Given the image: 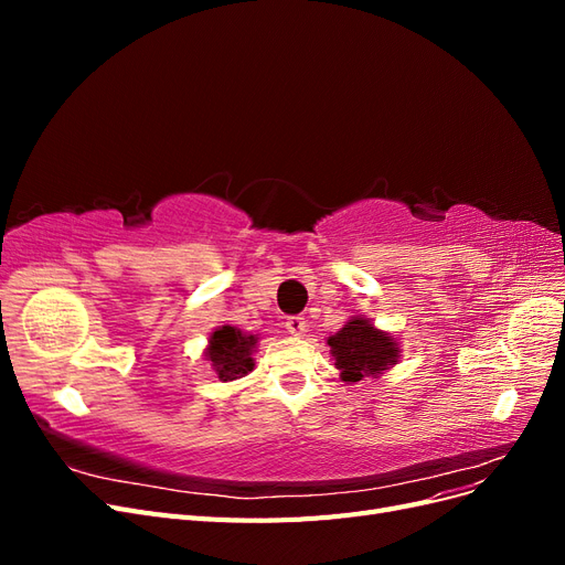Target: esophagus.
<instances>
[{
    "label": "esophagus",
    "mask_w": 565,
    "mask_h": 565,
    "mask_svg": "<svg viewBox=\"0 0 565 565\" xmlns=\"http://www.w3.org/2000/svg\"><path fill=\"white\" fill-rule=\"evenodd\" d=\"M306 328H309V322H306V318H301V316H289L285 320V330L295 337H301L306 332Z\"/></svg>",
    "instance_id": "esophagus-1"
}]
</instances>
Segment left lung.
Here are the masks:
<instances>
[{"label":"left lung","mask_w":565,"mask_h":565,"mask_svg":"<svg viewBox=\"0 0 565 565\" xmlns=\"http://www.w3.org/2000/svg\"><path fill=\"white\" fill-rule=\"evenodd\" d=\"M334 367L344 382H361L365 377L377 380L384 370L398 363V341L388 332L374 328L367 318L355 316L344 328L328 339Z\"/></svg>","instance_id":"8db88e82"}]
</instances>
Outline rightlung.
<instances>
[{
  "label": "right lung",
  "instance_id": "1",
  "mask_svg": "<svg viewBox=\"0 0 565 565\" xmlns=\"http://www.w3.org/2000/svg\"><path fill=\"white\" fill-rule=\"evenodd\" d=\"M259 337L247 334L231 324H221L210 334V347L204 358L212 363V370L221 382H233L245 377L254 367V349Z\"/></svg>",
  "mask_w": 565,
  "mask_h": 565
}]
</instances>
